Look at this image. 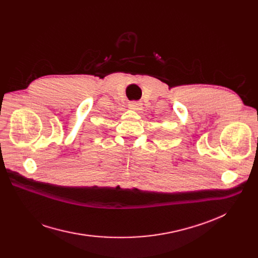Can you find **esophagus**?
Returning <instances> with one entry per match:
<instances>
[{
	"label": "esophagus",
	"instance_id": "obj_1",
	"mask_svg": "<svg viewBox=\"0 0 258 258\" xmlns=\"http://www.w3.org/2000/svg\"><path fill=\"white\" fill-rule=\"evenodd\" d=\"M128 106L132 108V110L140 111L142 108V102L141 101H132V102H130Z\"/></svg>",
	"mask_w": 258,
	"mask_h": 258
}]
</instances>
